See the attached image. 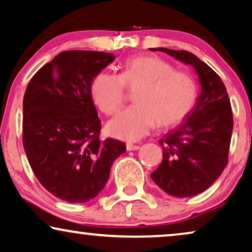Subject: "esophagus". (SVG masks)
<instances>
[{
    "label": "esophagus",
    "mask_w": 252,
    "mask_h": 252,
    "mask_svg": "<svg viewBox=\"0 0 252 252\" xmlns=\"http://www.w3.org/2000/svg\"><path fill=\"white\" fill-rule=\"evenodd\" d=\"M126 149L128 150V151L139 150V149H140V146H136V144H132V143H127V144H126Z\"/></svg>",
    "instance_id": "esophagus-1"
}]
</instances>
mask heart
Segmentation results:
<instances>
[{
  "instance_id": "heart-1",
  "label": "heart",
  "mask_w": 252,
  "mask_h": 252,
  "mask_svg": "<svg viewBox=\"0 0 252 252\" xmlns=\"http://www.w3.org/2000/svg\"><path fill=\"white\" fill-rule=\"evenodd\" d=\"M136 91L135 105L119 112L108 124L110 135L125 141H137L157 125L170 127L180 123L197 97V86L187 72L157 56L128 60L122 73L101 72L93 79L91 94L97 108L113 115L126 98V88Z\"/></svg>"
}]
</instances>
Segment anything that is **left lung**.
I'll use <instances>...</instances> for the list:
<instances>
[{
	"label": "left lung",
	"instance_id": "8db88e82",
	"mask_svg": "<svg viewBox=\"0 0 252 252\" xmlns=\"http://www.w3.org/2000/svg\"><path fill=\"white\" fill-rule=\"evenodd\" d=\"M191 65L201 93L185 122L167 133L159 144L163 160L151 173L158 187L174 197L204 191L222 173L228 160L233 113L226 87L218 74L194 54L167 48H150Z\"/></svg>",
	"mask_w": 252,
	"mask_h": 252
}]
</instances>
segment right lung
Listing matches in <instances>:
<instances>
[{"instance_id":"add662e5","label":"right lung","mask_w":252,"mask_h":252,"mask_svg":"<svg viewBox=\"0 0 252 252\" xmlns=\"http://www.w3.org/2000/svg\"><path fill=\"white\" fill-rule=\"evenodd\" d=\"M115 60L101 51L68 50L43 65L27 85L23 101V144L40 184L57 198L86 203L109 180L118 140H99L92 81Z\"/></svg>"}]
</instances>
